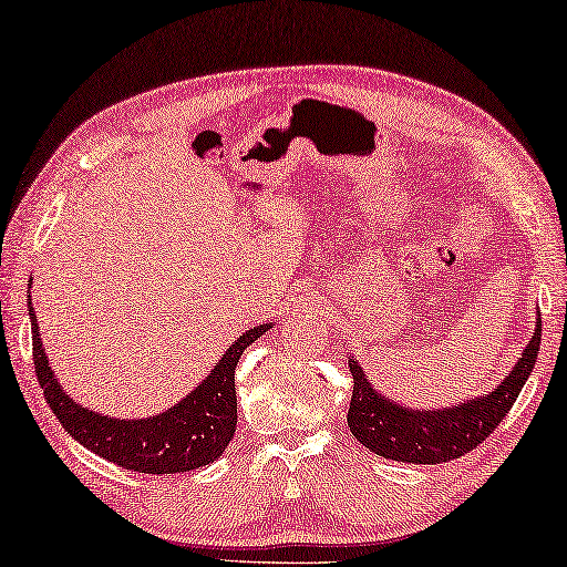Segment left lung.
Returning <instances> with one entry per match:
<instances>
[{
  "instance_id": "8db88e82",
  "label": "left lung",
  "mask_w": 567,
  "mask_h": 567,
  "mask_svg": "<svg viewBox=\"0 0 567 567\" xmlns=\"http://www.w3.org/2000/svg\"><path fill=\"white\" fill-rule=\"evenodd\" d=\"M540 313L535 321V333L523 357L517 359L513 371L497 384L495 392L467 399L457 406L442 410H412L384 396L369 382L359 361L349 359V371L354 377V392L349 404V430L357 442L369 452L394 462L410 465H440V462L457 460L470 450H475L503 416L515 404L517 394L535 369V359L540 354Z\"/></svg>"
}]
</instances>
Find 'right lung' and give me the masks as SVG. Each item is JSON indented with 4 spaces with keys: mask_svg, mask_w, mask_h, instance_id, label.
<instances>
[{
    "mask_svg": "<svg viewBox=\"0 0 567 567\" xmlns=\"http://www.w3.org/2000/svg\"><path fill=\"white\" fill-rule=\"evenodd\" d=\"M27 311L32 319L34 374L52 414L82 447L100 454L102 460L133 472H145V475H175V472L206 467L226 452L238 420L236 364L248 344L276 327L274 321H268L240 333L218 359V364L210 369V374L171 410L143 416V420H117V416L92 412L90 406H82L64 392L44 354L30 296H27Z\"/></svg>",
    "mask_w": 567,
    "mask_h": 567,
    "instance_id": "obj_1",
    "label": "right lung"
}]
</instances>
